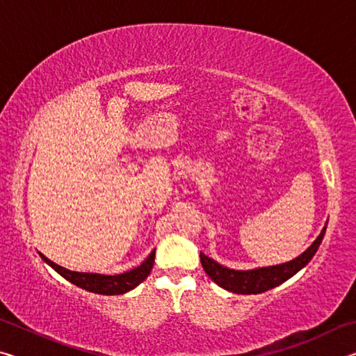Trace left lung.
Masks as SVG:
<instances>
[{
    "instance_id": "left-lung-1",
    "label": "left lung",
    "mask_w": 356,
    "mask_h": 356,
    "mask_svg": "<svg viewBox=\"0 0 356 356\" xmlns=\"http://www.w3.org/2000/svg\"><path fill=\"white\" fill-rule=\"evenodd\" d=\"M325 231H327V226H323L322 232L318 234V237L312 242L308 250L301 252L298 257L284 264L268 265V267H257L251 270H234L225 267V265L218 264L209 256L202 254V252L201 264L202 268L209 275V278L229 292L242 295L262 293L282 284L289 278H292L295 273H298L301 268L306 267L311 259L314 257L318 246H321Z\"/></svg>"
}]
</instances>
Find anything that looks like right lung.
Masks as SVG:
<instances>
[{
  "instance_id": "1",
  "label": "right lung",
  "mask_w": 356,
  "mask_h": 356,
  "mask_svg": "<svg viewBox=\"0 0 356 356\" xmlns=\"http://www.w3.org/2000/svg\"><path fill=\"white\" fill-rule=\"evenodd\" d=\"M40 257L50 265L53 270L70 281L72 284L84 289V291L100 293V295H120L135 289L138 284L147 278L150 270L154 267V259H155V250L150 252L146 261L138 267L129 270V272H124L120 275H102V273H81V272H72L61 267V265L55 264L50 259L45 257L42 252H39Z\"/></svg>"
}]
</instances>
